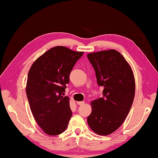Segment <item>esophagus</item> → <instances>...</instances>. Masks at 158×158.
Instances as JSON below:
<instances>
[{
	"label": "esophagus",
	"mask_w": 158,
	"mask_h": 158,
	"mask_svg": "<svg viewBox=\"0 0 158 158\" xmlns=\"http://www.w3.org/2000/svg\"><path fill=\"white\" fill-rule=\"evenodd\" d=\"M77 105H83L85 104L84 102H82V101H78V102H77Z\"/></svg>",
	"instance_id": "esophagus-1"
}]
</instances>
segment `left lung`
Segmentation results:
<instances>
[{
  "label": "left lung",
  "instance_id": "8db88e82",
  "mask_svg": "<svg viewBox=\"0 0 158 158\" xmlns=\"http://www.w3.org/2000/svg\"><path fill=\"white\" fill-rule=\"evenodd\" d=\"M103 97L91 102L88 123L96 134L109 135L125 121L135 94V79L130 65L115 49L88 53Z\"/></svg>",
  "mask_w": 158,
  "mask_h": 158
}]
</instances>
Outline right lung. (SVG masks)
Segmentation results:
<instances>
[{"instance_id": "add662e5", "label": "right lung", "mask_w": 158, "mask_h": 158, "mask_svg": "<svg viewBox=\"0 0 158 158\" xmlns=\"http://www.w3.org/2000/svg\"><path fill=\"white\" fill-rule=\"evenodd\" d=\"M63 46L48 50L32 64L28 74L26 92L31 112L45 134L64 132L72 116L68 96H64L70 73L83 56Z\"/></svg>"}]
</instances>
